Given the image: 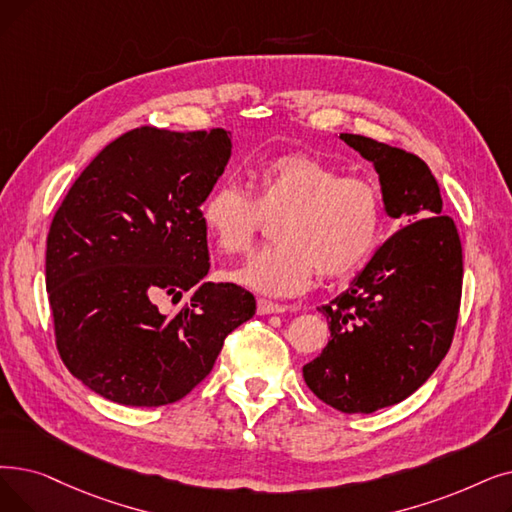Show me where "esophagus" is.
Listing matches in <instances>:
<instances>
[{"instance_id": "1", "label": "esophagus", "mask_w": 512, "mask_h": 512, "mask_svg": "<svg viewBox=\"0 0 512 512\" xmlns=\"http://www.w3.org/2000/svg\"><path fill=\"white\" fill-rule=\"evenodd\" d=\"M291 307L288 305H280V303H272L268 299H259L257 301V314L259 316H268V314H284V311H288Z\"/></svg>"}]
</instances>
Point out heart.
I'll return each instance as SVG.
<instances>
[{"label":"heart","instance_id":"1","mask_svg":"<svg viewBox=\"0 0 512 512\" xmlns=\"http://www.w3.org/2000/svg\"><path fill=\"white\" fill-rule=\"evenodd\" d=\"M251 182L253 196L224 184L201 207L203 228L224 253L249 251L265 219H278L274 247L228 274L251 291L291 297L303 293L316 272L328 280L351 276L381 240L379 190L314 154H276L255 167Z\"/></svg>","mask_w":512,"mask_h":512}]
</instances>
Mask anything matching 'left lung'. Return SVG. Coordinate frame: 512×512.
<instances>
[{
    "mask_svg": "<svg viewBox=\"0 0 512 512\" xmlns=\"http://www.w3.org/2000/svg\"><path fill=\"white\" fill-rule=\"evenodd\" d=\"M379 173L383 203L399 228L328 305L330 341L303 366L324 404L370 414L404 402L446 358L462 295V244L454 219L416 154L341 133Z\"/></svg>",
    "mask_w": 512,
    "mask_h": 512,
    "instance_id": "left-lung-1",
    "label": "left lung"
}]
</instances>
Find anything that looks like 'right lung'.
I'll list each match as a JSON object with an SVG mask.
<instances>
[{"instance_id":"obj_1","label":"right lung","mask_w":512,"mask_h":512,"mask_svg":"<svg viewBox=\"0 0 512 512\" xmlns=\"http://www.w3.org/2000/svg\"><path fill=\"white\" fill-rule=\"evenodd\" d=\"M228 136L131 129L83 169L52 219L46 288L56 347L71 374L110 402L182 399L255 314L242 286L205 282L201 207L230 161ZM165 294L189 295L173 317L156 305Z\"/></svg>"}]
</instances>
